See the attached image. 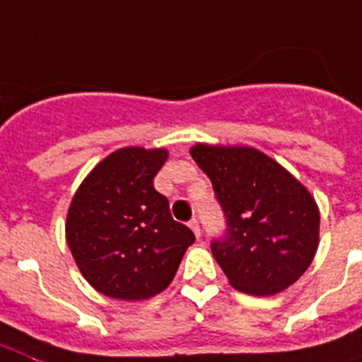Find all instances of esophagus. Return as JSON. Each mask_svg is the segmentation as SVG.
I'll return each mask as SVG.
<instances>
[{"label":"esophagus","instance_id":"obj_1","mask_svg":"<svg viewBox=\"0 0 362 362\" xmlns=\"http://www.w3.org/2000/svg\"><path fill=\"white\" fill-rule=\"evenodd\" d=\"M189 226L192 228V232L196 234V238H200L202 230H200V223H198V219H190L189 221Z\"/></svg>","mask_w":362,"mask_h":362}]
</instances>
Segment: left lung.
<instances>
[{
    "label": "left lung",
    "mask_w": 362,
    "mask_h": 362,
    "mask_svg": "<svg viewBox=\"0 0 362 362\" xmlns=\"http://www.w3.org/2000/svg\"><path fill=\"white\" fill-rule=\"evenodd\" d=\"M190 156L225 213V234L213 238L211 253L232 287L268 296L293 285L317 251L319 209L312 194L251 147L198 143Z\"/></svg>",
    "instance_id": "1"
}]
</instances>
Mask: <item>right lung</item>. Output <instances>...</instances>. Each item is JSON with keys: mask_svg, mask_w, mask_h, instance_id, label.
<instances>
[{"mask_svg": "<svg viewBox=\"0 0 362 362\" xmlns=\"http://www.w3.org/2000/svg\"><path fill=\"white\" fill-rule=\"evenodd\" d=\"M164 149L126 147L102 160L77 190L66 238L81 274L102 295L143 300L172 283L194 234L173 221L153 185Z\"/></svg>", "mask_w": 362, "mask_h": 362, "instance_id": "add662e5", "label": "right lung"}]
</instances>
